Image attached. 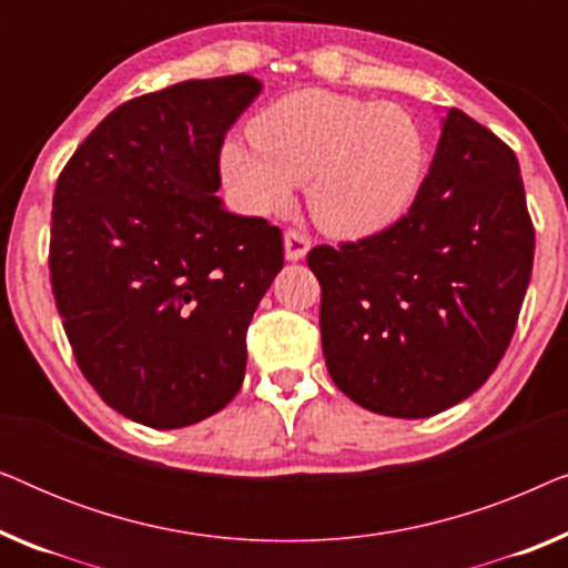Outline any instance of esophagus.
<instances>
[{
  "label": "esophagus",
  "mask_w": 568,
  "mask_h": 568,
  "mask_svg": "<svg viewBox=\"0 0 568 568\" xmlns=\"http://www.w3.org/2000/svg\"><path fill=\"white\" fill-rule=\"evenodd\" d=\"M310 251V237L302 230H286L284 232V255L286 261H302Z\"/></svg>",
  "instance_id": "34e87169"
}]
</instances>
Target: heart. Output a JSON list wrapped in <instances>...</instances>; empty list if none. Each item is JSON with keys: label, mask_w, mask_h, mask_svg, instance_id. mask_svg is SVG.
<instances>
[{"label": "heart", "mask_w": 568, "mask_h": 568, "mask_svg": "<svg viewBox=\"0 0 568 568\" xmlns=\"http://www.w3.org/2000/svg\"><path fill=\"white\" fill-rule=\"evenodd\" d=\"M245 144L222 150V173L253 214L292 206L310 183V212L325 232L364 237L410 206L424 181L426 146L416 121L395 105L300 90L247 123Z\"/></svg>", "instance_id": "1"}]
</instances>
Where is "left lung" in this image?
Instances as JSON below:
<instances>
[{
    "instance_id": "8db88e82",
    "label": "left lung",
    "mask_w": 568,
    "mask_h": 568,
    "mask_svg": "<svg viewBox=\"0 0 568 568\" xmlns=\"http://www.w3.org/2000/svg\"><path fill=\"white\" fill-rule=\"evenodd\" d=\"M532 255L515 152L449 108L408 212L356 243L307 253L333 383L362 408L395 418L465 400L515 336Z\"/></svg>"
}]
</instances>
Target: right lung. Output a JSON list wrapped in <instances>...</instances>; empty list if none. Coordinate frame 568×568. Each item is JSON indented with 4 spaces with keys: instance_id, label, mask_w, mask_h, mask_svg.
Listing matches in <instances>:
<instances>
[{
    "instance_id": "1",
    "label": "right lung",
    "mask_w": 568,
    "mask_h": 568,
    "mask_svg": "<svg viewBox=\"0 0 568 568\" xmlns=\"http://www.w3.org/2000/svg\"><path fill=\"white\" fill-rule=\"evenodd\" d=\"M247 74L115 108L61 170L51 292L82 375L152 429L216 414L245 377V333L284 266L282 230L214 196L220 152L258 98Z\"/></svg>"
}]
</instances>
